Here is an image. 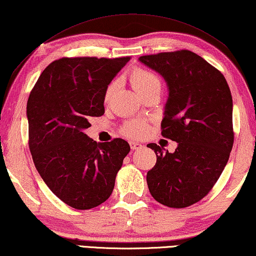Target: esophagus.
Returning <instances> with one entry per match:
<instances>
[{
	"label": "esophagus",
	"instance_id": "esophagus-1",
	"mask_svg": "<svg viewBox=\"0 0 256 256\" xmlns=\"http://www.w3.org/2000/svg\"><path fill=\"white\" fill-rule=\"evenodd\" d=\"M129 145H130L132 150H140V148H143V145H142L140 143H137V142H129Z\"/></svg>",
	"mask_w": 256,
	"mask_h": 256
}]
</instances>
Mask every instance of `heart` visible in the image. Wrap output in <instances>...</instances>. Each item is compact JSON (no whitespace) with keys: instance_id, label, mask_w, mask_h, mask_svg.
<instances>
[{"instance_id":"obj_1","label":"heart","mask_w":256,"mask_h":256,"mask_svg":"<svg viewBox=\"0 0 256 256\" xmlns=\"http://www.w3.org/2000/svg\"><path fill=\"white\" fill-rule=\"evenodd\" d=\"M130 81L134 89H135L140 96L153 88L161 89V82L159 80V78L156 76L154 73L142 68H137L132 70L130 74ZM116 81L111 82V84L106 87L104 92L105 103H108V102L111 100L113 94L116 92ZM148 132V124L145 122V121L140 120L128 121V122H126L122 126V128H121V132H122L124 136L130 137V138H140V137H143Z\"/></svg>"}]
</instances>
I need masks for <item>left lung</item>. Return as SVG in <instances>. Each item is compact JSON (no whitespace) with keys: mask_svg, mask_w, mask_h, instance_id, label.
I'll list each match as a JSON object with an SVG mask.
<instances>
[{"mask_svg":"<svg viewBox=\"0 0 256 256\" xmlns=\"http://www.w3.org/2000/svg\"><path fill=\"white\" fill-rule=\"evenodd\" d=\"M166 80L169 97L161 135L178 142L174 153L151 143L156 166L146 182L156 202L172 208L198 202L213 188L232 150V97L223 74L190 50L140 56Z\"/></svg>","mask_w":256,"mask_h":256,"instance_id":"8db88e82","label":"left lung"}]
</instances>
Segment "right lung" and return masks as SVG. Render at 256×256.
Instances as JSON below:
<instances>
[{
	"mask_svg": "<svg viewBox=\"0 0 256 256\" xmlns=\"http://www.w3.org/2000/svg\"><path fill=\"white\" fill-rule=\"evenodd\" d=\"M130 57H62L46 66L27 100L28 146L35 168L66 205L90 210L110 198L130 146L97 143L89 119L104 114L105 89Z\"/></svg>",
	"mask_w": 256,
	"mask_h": 256,
	"instance_id": "right-lung-1",
	"label": "right lung"
}]
</instances>
